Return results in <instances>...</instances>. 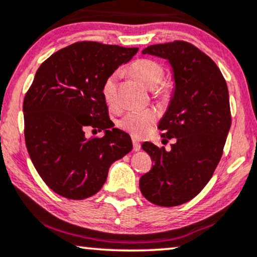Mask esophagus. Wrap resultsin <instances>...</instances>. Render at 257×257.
<instances>
[{
  "label": "esophagus",
  "instance_id": "1",
  "mask_svg": "<svg viewBox=\"0 0 257 257\" xmlns=\"http://www.w3.org/2000/svg\"><path fill=\"white\" fill-rule=\"evenodd\" d=\"M141 148V144L139 142V140L137 139H133V150L135 151V152H138V151H140Z\"/></svg>",
  "mask_w": 257,
  "mask_h": 257
}]
</instances>
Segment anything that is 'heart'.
<instances>
[{
	"label": "heart",
	"mask_w": 257,
	"mask_h": 257,
	"mask_svg": "<svg viewBox=\"0 0 257 257\" xmlns=\"http://www.w3.org/2000/svg\"><path fill=\"white\" fill-rule=\"evenodd\" d=\"M131 72L134 74L147 88L152 89L156 95L168 94V86L163 85L164 68L158 62L142 58L135 61L131 66ZM119 73L112 72L106 76L101 85V95L105 103L110 107L116 106L117 101V83H118ZM158 119V113L153 109L132 110L125 112L117 120V125L123 132L128 133L134 138H144L152 132L154 124Z\"/></svg>",
	"instance_id": "heart-1"
}]
</instances>
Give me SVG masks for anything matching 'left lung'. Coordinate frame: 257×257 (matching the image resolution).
Returning <instances> with one entry per match:
<instances>
[{
	"label": "left lung",
	"instance_id": "obj_1",
	"mask_svg": "<svg viewBox=\"0 0 257 257\" xmlns=\"http://www.w3.org/2000/svg\"><path fill=\"white\" fill-rule=\"evenodd\" d=\"M144 55L169 61L175 89L158 128L176 139L171 150L142 144L154 165L141 176L140 190L157 206L175 207L194 199L220 162L231 126L227 85L217 64L183 40L150 45Z\"/></svg>",
	"mask_w": 257,
	"mask_h": 257
}]
</instances>
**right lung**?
Instances as JSON below:
<instances>
[{"label": "right lung", "instance_id": "obj_1", "mask_svg": "<svg viewBox=\"0 0 257 257\" xmlns=\"http://www.w3.org/2000/svg\"><path fill=\"white\" fill-rule=\"evenodd\" d=\"M138 48L79 42L40 64L24 99L25 142L45 184L58 195L82 200L101 189L111 164L133 150L113 128L101 85ZM89 127L104 132L86 138Z\"/></svg>", "mask_w": 257, "mask_h": 257}]
</instances>
